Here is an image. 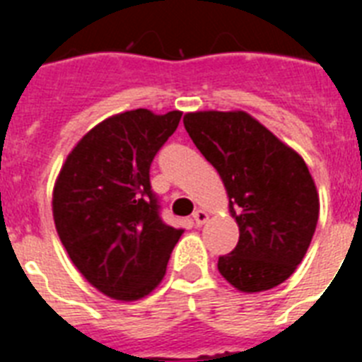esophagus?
Instances as JSON below:
<instances>
[{"label": "esophagus", "instance_id": "obj_1", "mask_svg": "<svg viewBox=\"0 0 362 362\" xmlns=\"http://www.w3.org/2000/svg\"><path fill=\"white\" fill-rule=\"evenodd\" d=\"M206 221H209V214L204 212V210H197V212H194V223H196L197 226H203Z\"/></svg>", "mask_w": 362, "mask_h": 362}]
</instances>
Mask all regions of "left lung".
<instances>
[{
  "label": "left lung",
  "mask_w": 362,
  "mask_h": 362,
  "mask_svg": "<svg viewBox=\"0 0 362 362\" xmlns=\"http://www.w3.org/2000/svg\"><path fill=\"white\" fill-rule=\"evenodd\" d=\"M185 129L219 174L239 226L219 274L245 293L276 288L303 261L319 219V194L305 159L248 112H188Z\"/></svg>",
  "instance_id": "obj_1"
}]
</instances>
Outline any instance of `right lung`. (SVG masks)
<instances>
[{
  "label": "right lung",
  "instance_id": "right-lung-1",
  "mask_svg": "<svg viewBox=\"0 0 362 362\" xmlns=\"http://www.w3.org/2000/svg\"><path fill=\"white\" fill-rule=\"evenodd\" d=\"M181 114L137 108L107 117L70 150L54 183L57 235L79 274L112 299L148 296L183 233L163 223L150 188V163Z\"/></svg>",
  "mask_w": 362,
  "mask_h": 362
}]
</instances>
